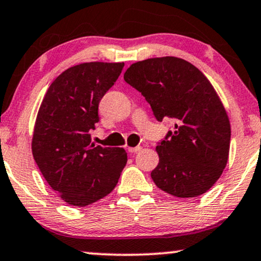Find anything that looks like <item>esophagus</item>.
Wrapping results in <instances>:
<instances>
[{"label":"esophagus","mask_w":261,"mask_h":261,"mask_svg":"<svg viewBox=\"0 0 261 261\" xmlns=\"http://www.w3.org/2000/svg\"><path fill=\"white\" fill-rule=\"evenodd\" d=\"M141 150V146H136V147H128V151H129L130 153H137L138 151Z\"/></svg>","instance_id":"obj_1"}]
</instances>
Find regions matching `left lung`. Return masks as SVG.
I'll use <instances>...</instances> for the list:
<instances>
[{
  "label": "left lung",
  "mask_w": 261,
  "mask_h": 261,
  "mask_svg": "<svg viewBox=\"0 0 261 261\" xmlns=\"http://www.w3.org/2000/svg\"><path fill=\"white\" fill-rule=\"evenodd\" d=\"M123 77L157 121L174 122L156 146L160 162L151 178L157 188L182 198L207 192L226 167L231 139L229 117L207 77L175 57L134 63Z\"/></svg>",
  "instance_id": "left-lung-1"
}]
</instances>
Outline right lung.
Here are the masks:
<instances>
[{
    "label": "right lung",
    "instance_id": "add662e5",
    "mask_svg": "<svg viewBox=\"0 0 261 261\" xmlns=\"http://www.w3.org/2000/svg\"><path fill=\"white\" fill-rule=\"evenodd\" d=\"M123 63H83L60 73L42 100L32 155L42 175L63 201L86 207L109 195L127 163L122 147L91 143L98 108L121 75Z\"/></svg>",
    "mask_w": 261,
    "mask_h": 261
}]
</instances>
